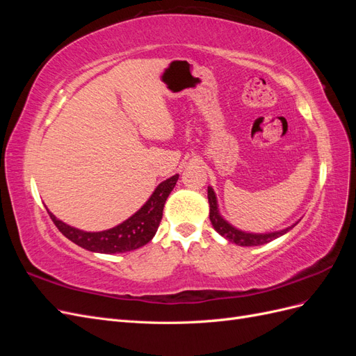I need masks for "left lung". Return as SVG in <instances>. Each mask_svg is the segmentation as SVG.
Returning <instances> with one entry per match:
<instances>
[{
    "label": "left lung",
    "mask_w": 356,
    "mask_h": 356,
    "mask_svg": "<svg viewBox=\"0 0 356 356\" xmlns=\"http://www.w3.org/2000/svg\"><path fill=\"white\" fill-rule=\"evenodd\" d=\"M208 200H209V220L213 225V229L217 230L221 236H224L225 239L234 242L236 245L241 246H258V245H264L267 242H270L279 236L285 234L286 232H289L291 229L294 227L296 224H298V221L296 224L291 225V227H286L284 230L279 232H273V233H246L242 230H238L230 222L225 221L218 211V203H217V197H215V193L212 190V187H208Z\"/></svg>",
    "instance_id": "obj_1"
}]
</instances>
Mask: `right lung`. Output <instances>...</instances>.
Returning <instances> with one entry per match:
<instances>
[{
	"instance_id": "right-lung-1",
	"label": "right lung",
	"mask_w": 356,
	"mask_h": 356,
	"mask_svg": "<svg viewBox=\"0 0 356 356\" xmlns=\"http://www.w3.org/2000/svg\"><path fill=\"white\" fill-rule=\"evenodd\" d=\"M178 177L179 175H174L166 181L160 182L152 197L145 202L141 209L135 212L131 218H127L122 224L104 232L79 230L58 220L49 209L47 212L59 232L75 245L84 248V250L101 254L134 251L147 245L153 239V236L156 234L160 225L161 215H163L165 202L170 195V191L174 190Z\"/></svg>"
}]
</instances>
